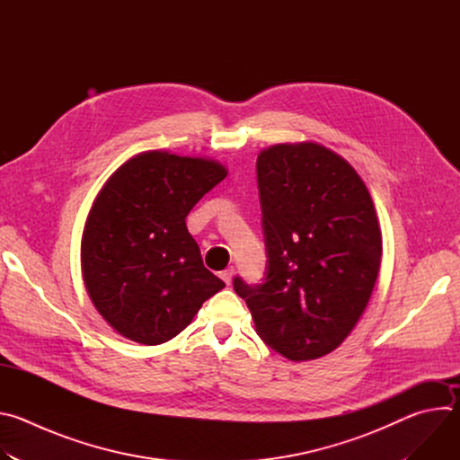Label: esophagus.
<instances>
[{"mask_svg":"<svg viewBox=\"0 0 460 460\" xmlns=\"http://www.w3.org/2000/svg\"><path fill=\"white\" fill-rule=\"evenodd\" d=\"M233 277H234V268H227L226 271L220 273V279L229 286L233 282Z\"/></svg>","mask_w":460,"mask_h":460,"instance_id":"34e87169","label":"esophagus"}]
</instances>
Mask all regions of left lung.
I'll use <instances>...</instances> for the list:
<instances>
[{"label":"left lung","mask_w":460,"mask_h":460,"mask_svg":"<svg viewBox=\"0 0 460 460\" xmlns=\"http://www.w3.org/2000/svg\"><path fill=\"white\" fill-rule=\"evenodd\" d=\"M256 181L266 273L260 284L234 277L233 288L271 349L320 358L351 333L380 270L371 196L344 158L311 142L261 151Z\"/></svg>","instance_id":"left-lung-1"}]
</instances>
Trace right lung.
I'll list each match as a JSON object with an SVG mask.
<instances>
[{"label":"right lung","mask_w":460,"mask_h":460,"mask_svg":"<svg viewBox=\"0 0 460 460\" xmlns=\"http://www.w3.org/2000/svg\"><path fill=\"white\" fill-rule=\"evenodd\" d=\"M226 176L213 160L149 151L100 190L82 238V271L94 307L119 335L146 346L167 342L226 288L185 226Z\"/></svg>","instance_id":"right-lung-1"}]
</instances>
